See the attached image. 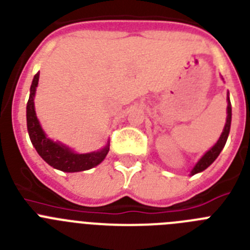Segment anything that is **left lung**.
Listing matches in <instances>:
<instances>
[{"mask_svg":"<svg viewBox=\"0 0 250 250\" xmlns=\"http://www.w3.org/2000/svg\"><path fill=\"white\" fill-rule=\"evenodd\" d=\"M227 114H228L227 115V123H225V126L224 129H223V132H222V135H220L219 140L216 141V144L214 145L210 150H208L204 155H203V158L196 163L195 167H194L193 170L190 171L191 175L200 173V171L207 169L209 165L213 164L214 160L219 156L220 151H222L225 143H227L229 131H230V123H231V105H230V100H229V92H228V107H227Z\"/></svg>","mask_w":250,"mask_h":250,"instance_id":"left-lung-1","label":"left lung"}]
</instances>
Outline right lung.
I'll use <instances>...</instances> for the list:
<instances>
[{"instance_id": "add662e5", "label": "right lung", "mask_w": 250, "mask_h": 250, "mask_svg": "<svg viewBox=\"0 0 250 250\" xmlns=\"http://www.w3.org/2000/svg\"><path fill=\"white\" fill-rule=\"evenodd\" d=\"M40 72L34 76L32 85L30 89V98L27 101L26 107V119H27V130L30 135L31 143L35 146L39 155L51 165L52 167L65 173H76V171H83L91 167H96L105 159L109 152L110 144L107 143L105 147L98 151L87 152V154H77L74 150L67 147L66 145L51 140L47 138L45 131L42 130L40 121L35 111L34 98L36 94V87L39 85Z\"/></svg>"}]
</instances>
